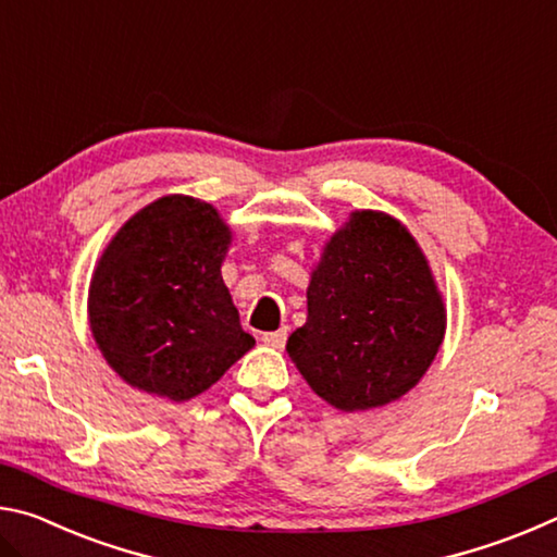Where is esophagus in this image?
Here are the masks:
<instances>
[{
  "instance_id": "34e87169",
  "label": "esophagus",
  "mask_w": 557,
  "mask_h": 557,
  "mask_svg": "<svg viewBox=\"0 0 557 557\" xmlns=\"http://www.w3.org/2000/svg\"><path fill=\"white\" fill-rule=\"evenodd\" d=\"M262 344L270 346V348H285L287 329H280V332H265V334H262Z\"/></svg>"
}]
</instances>
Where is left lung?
<instances>
[{
  "label": "left lung",
  "mask_w": 557,
  "mask_h": 557,
  "mask_svg": "<svg viewBox=\"0 0 557 557\" xmlns=\"http://www.w3.org/2000/svg\"><path fill=\"white\" fill-rule=\"evenodd\" d=\"M442 338L445 305L418 243L391 215L356 211L312 272L287 354L319 398L356 412L408 393Z\"/></svg>",
  "instance_id": "left-lung-1"
}]
</instances>
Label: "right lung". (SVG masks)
<instances>
[{"instance_id": "1", "label": "right lung", "mask_w": 557, "mask_h": 557, "mask_svg": "<svg viewBox=\"0 0 557 557\" xmlns=\"http://www.w3.org/2000/svg\"><path fill=\"white\" fill-rule=\"evenodd\" d=\"M228 225L211 203L164 196L110 240L88 314L106 361L135 388L188 400L252 348L223 285Z\"/></svg>"}]
</instances>
